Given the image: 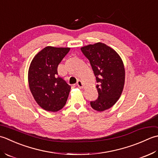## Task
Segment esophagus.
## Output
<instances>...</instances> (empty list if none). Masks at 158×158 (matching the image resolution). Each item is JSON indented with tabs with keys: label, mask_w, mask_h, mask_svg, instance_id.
Here are the masks:
<instances>
[{
	"label": "esophagus",
	"mask_w": 158,
	"mask_h": 158,
	"mask_svg": "<svg viewBox=\"0 0 158 158\" xmlns=\"http://www.w3.org/2000/svg\"><path fill=\"white\" fill-rule=\"evenodd\" d=\"M77 86H78V87L80 88V89L83 88L84 85H83V83H82L81 80H78V82H77Z\"/></svg>",
	"instance_id": "esophagus-1"
}]
</instances>
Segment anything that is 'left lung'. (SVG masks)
Listing matches in <instances>:
<instances>
[{
	"label": "left lung",
	"instance_id": "8db88e82",
	"mask_svg": "<svg viewBox=\"0 0 158 158\" xmlns=\"http://www.w3.org/2000/svg\"><path fill=\"white\" fill-rule=\"evenodd\" d=\"M81 51L89 60L96 78L98 98L90 102L97 111L111 108L123 91L125 83V68L119 55L110 47L102 43L81 48Z\"/></svg>",
	"mask_w": 158,
	"mask_h": 158
}]
</instances>
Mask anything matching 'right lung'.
Segmentation results:
<instances>
[{"label":"right lung","instance_id":"right-lung-1","mask_svg":"<svg viewBox=\"0 0 158 158\" xmlns=\"http://www.w3.org/2000/svg\"><path fill=\"white\" fill-rule=\"evenodd\" d=\"M69 48L47 46L35 56L28 70V84L35 100L47 111L57 112L65 105L71 86L58 76L57 68Z\"/></svg>","mask_w":158,"mask_h":158}]
</instances>
